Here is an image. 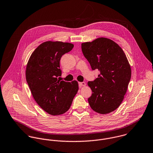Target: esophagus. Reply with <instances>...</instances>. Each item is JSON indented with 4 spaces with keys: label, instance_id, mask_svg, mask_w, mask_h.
I'll use <instances>...</instances> for the list:
<instances>
[{
    "label": "esophagus",
    "instance_id": "obj_1",
    "mask_svg": "<svg viewBox=\"0 0 153 153\" xmlns=\"http://www.w3.org/2000/svg\"><path fill=\"white\" fill-rule=\"evenodd\" d=\"M86 85V83L85 82H79V87L80 88H82V86H85Z\"/></svg>",
    "mask_w": 153,
    "mask_h": 153
}]
</instances>
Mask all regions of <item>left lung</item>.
<instances>
[{
  "label": "left lung",
  "instance_id": "1",
  "mask_svg": "<svg viewBox=\"0 0 153 153\" xmlns=\"http://www.w3.org/2000/svg\"><path fill=\"white\" fill-rule=\"evenodd\" d=\"M83 56L92 70L100 74L88 85L92 94L88 98L91 108L100 114L116 110L122 103L131 78V67L122 48L109 39L100 37L81 44Z\"/></svg>",
  "mask_w": 153,
  "mask_h": 153
}]
</instances>
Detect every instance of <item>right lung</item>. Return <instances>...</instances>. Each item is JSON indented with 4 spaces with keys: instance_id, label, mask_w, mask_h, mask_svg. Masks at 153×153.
Listing matches in <instances>:
<instances>
[{
    "instance_id": "add662e5",
    "label": "right lung",
    "mask_w": 153,
    "mask_h": 153,
    "mask_svg": "<svg viewBox=\"0 0 153 153\" xmlns=\"http://www.w3.org/2000/svg\"><path fill=\"white\" fill-rule=\"evenodd\" d=\"M74 44L61 42H44L33 52L28 61L26 78L33 97L42 109L53 116L68 111L78 91L76 81L57 79L61 75L59 61Z\"/></svg>"
}]
</instances>
